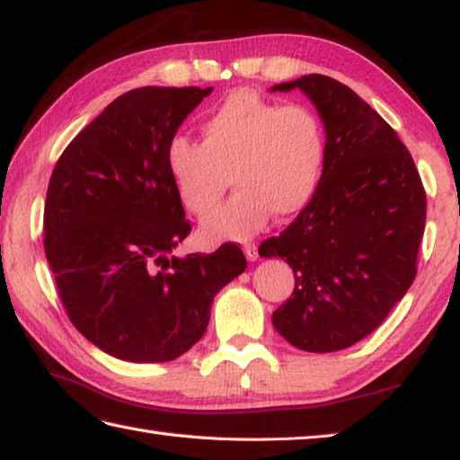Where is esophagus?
<instances>
[{
    "instance_id": "1",
    "label": "esophagus",
    "mask_w": 460,
    "mask_h": 460,
    "mask_svg": "<svg viewBox=\"0 0 460 460\" xmlns=\"http://www.w3.org/2000/svg\"><path fill=\"white\" fill-rule=\"evenodd\" d=\"M244 254H246V258L250 260V262H256V260L260 258L258 256V246L254 244V242H250V244H244Z\"/></svg>"
}]
</instances>
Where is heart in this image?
<instances>
[{
  "label": "heart",
  "instance_id": "b5f03b06",
  "mask_svg": "<svg viewBox=\"0 0 460 460\" xmlns=\"http://www.w3.org/2000/svg\"><path fill=\"white\" fill-rule=\"evenodd\" d=\"M202 142L174 136L166 160L170 178L190 212L212 214L232 184L236 196L202 222L208 242L246 240L272 212L292 216L314 196L323 176L326 136L306 106H282L236 92L202 126Z\"/></svg>",
  "mask_w": 460,
  "mask_h": 460
}]
</instances>
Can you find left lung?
<instances>
[{
	"label": "left lung",
	"instance_id": "8db88e82",
	"mask_svg": "<svg viewBox=\"0 0 460 460\" xmlns=\"http://www.w3.org/2000/svg\"><path fill=\"white\" fill-rule=\"evenodd\" d=\"M270 90H300L326 134L314 196L258 250L294 270V292L274 310L272 324L300 350L349 349L376 331L411 288L427 194L401 137L349 85L310 74Z\"/></svg>",
	"mask_w": 460,
	"mask_h": 460
}]
</instances>
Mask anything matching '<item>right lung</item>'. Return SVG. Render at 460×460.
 I'll list each match as a JSON object with an SVG mask.
<instances>
[{"mask_svg":"<svg viewBox=\"0 0 460 460\" xmlns=\"http://www.w3.org/2000/svg\"><path fill=\"white\" fill-rule=\"evenodd\" d=\"M214 88L146 85L119 95L67 146L49 178L43 246L74 326L129 362H168L200 341L216 294L246 270L226 242L174 256L192 226L168 144Z\"/></svg>","mask_w":460,"mask_h":460,"instance_id":"add662e5","label":"right lung"}]
</instances>
